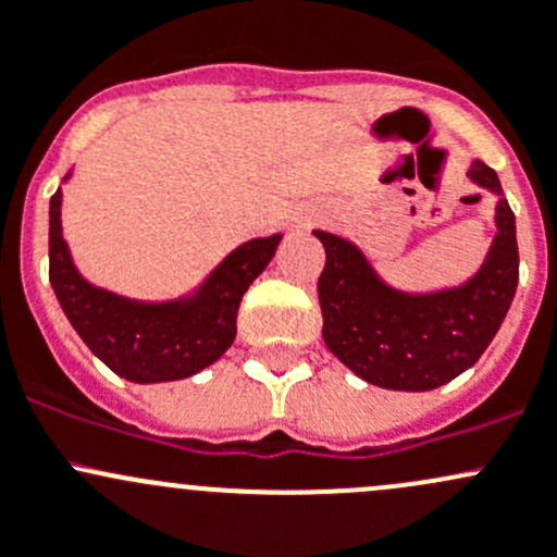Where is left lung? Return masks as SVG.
Listing matches in <instances>:
<instances>
[{
  "mask_svg": "<svg viewBox=\"0 0 557 557\" xmlns=\"http://www.w3.org/2000/svg\"><path fill=\"white\" fill-rule=\"evenodd\" d=\"M469 176L502 195L491 165L474 160ZM496 227L478 276L434 295L392 289L357 246L317 231L326 251L317 284L326 348L367 383L394 392H429L461 375L483 357L518 289V238L507 198H498Z\"/></svg>",
  "mask_w": 557,
  "mask_h": 557,
  "instance_id": "1",
  "label": "left lung"
}]
</instances>
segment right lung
<instances>
[{
	"label": "right lung",
	"instance_id": "1",
	"mask_svg": "<svg viewBox=\"0 0 557 557\" xmlns=\"http://www.w3.org/2000/svg\"><path fill=\"white\" fill-rule=\"evenodd\" d=\"M281 236L251 238L193 297L139 302L88 284L61 236V187L50 198V284L85 346L134 383L180 381L214 364L236 341L238 306L276 255Z\"/></svg>",
	"mask_w": 557,
	"mask_h": 557
}]
</instances>
